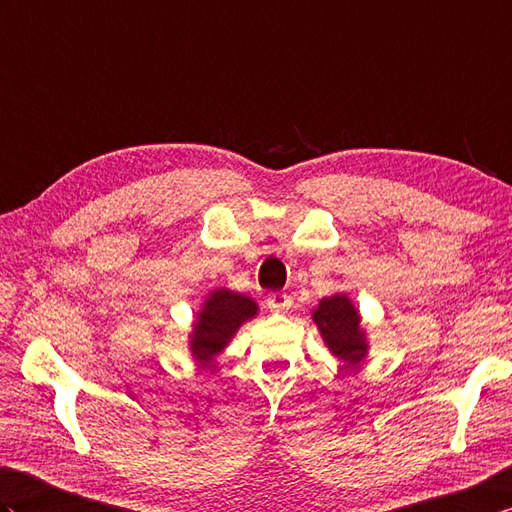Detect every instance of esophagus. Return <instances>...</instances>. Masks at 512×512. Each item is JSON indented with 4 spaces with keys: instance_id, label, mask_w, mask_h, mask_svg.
I'll return each mask as SVG.
<instances>
[{
    "instance_id": "obj_1",
    "label": "esophagus",
    "mask_w": 512,
    "mask_h": 512,
    "mask_svg": "<svg viewBox=\"0 0 512 512\" xmlns=\"http://www.w3.org/2000/svg\"><path fill=\"white\" fill-rule=\"evenodd\" d=\"M266 303L272 312H288L292 305V299L285 292H270Z\"/></svg>"
}]
</instances>
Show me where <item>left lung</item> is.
<instances>
[{"label":"left lung","mask_w":512,"mask_h":512,"mask_svg":"<svg viewBox=\"0 0 512 512\" xmlns=\"http://www.w3.org/2000/svg\"><path fill=\"white\" fill-rule=\"evenodd\" d=\"M314 323L318 325L329 351L342 362L360 364L368 351L364 331L360 329V314L344 294L323 299L314 310Z\"/></svg>","instance_id":"obj_1"}]
</instances>
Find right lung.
Returning a JSON list of instances; mask_svg holds the SVG:
<instances>
[{
  "label": "right lung",
  "mask_w": 512,
  "mask_h": 512,
  "mask_svg": "<svg viewBox=\"0 0 512 512\" xmlns=\"http://www.w3.org/2000/svg\"><path fill=\"white\" fill-rule=\"evenodd\" d=\"M255 314L257 305L248 296L229 290L211 292L194 323L192 336H189L192 338L189 349H192L194 358L200 362H211L213 355L227 347L240 325Z\"/></svg>",
  "instance_id": "right-lung-1"
}]
</instances>
